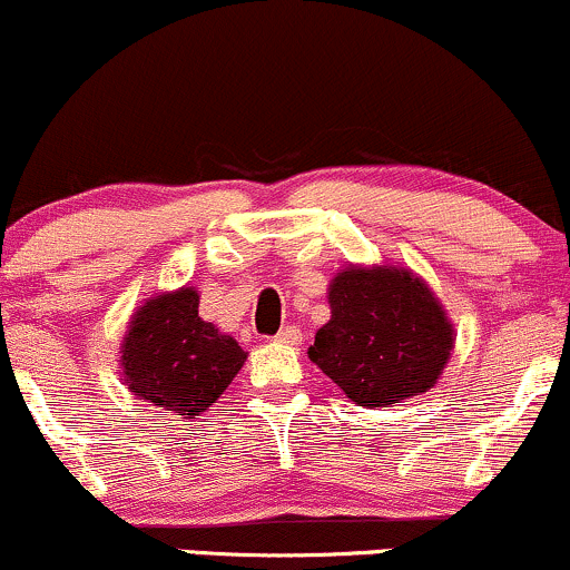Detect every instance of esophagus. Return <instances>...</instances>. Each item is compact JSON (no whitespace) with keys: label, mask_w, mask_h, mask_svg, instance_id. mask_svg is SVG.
Here are the masks:
<instances>
[{"label":"esophagus","mask_w":570,"mask_h":570,"mask_svg":"<svg viewBox=\"0 0 570 570\" xmlns=\"http://www.w3.org/2000/svg\"><path fill=\"white\" fill-rule=\"evenodd\" d=\"M276 343L281 345H299L303 343V332L297 330V326H284V330L276 335Z\"/></svg>","instance_id":"34e87169"}]
</instances>
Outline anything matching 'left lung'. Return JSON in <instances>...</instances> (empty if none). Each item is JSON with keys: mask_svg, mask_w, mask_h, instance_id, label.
Instances as JSON below:
<instances>
[{"mask_svg": "<svg viewBox=\"0 0 570 570\" xmlns=\"http://www.w3.org/2000/svg\"><path fill=\"white\" fill-rule=\"evenodd\" d=\"M330 322L307 358L358 407L426 394L455 348V326L410 267L348 265L330 281Z\"/></svg>", "mask_w": 570, "mask_h": 570, "instance_id": "obj_1", "label": "left lung"}]
</instances>
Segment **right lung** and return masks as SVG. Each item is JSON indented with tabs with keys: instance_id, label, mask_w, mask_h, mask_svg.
<instances>
[{
	"instance_id": "obj_1",
	"label": "right lung",
	"mask_w": 570,
	"mask_h": 570,
	"mask_svg": "<svg viewBox=\"0 0 570 570\" xmlns=\"http://www.w3.org/2000/svg\"><path fill=\"white\" fill-rule=\"evenodd\" d=\"M195 286L158 292L136 307L120 343L128 391L174 415H203L233 383L246 351L233 335L198 316Z\"/></svg>"
}]
</instances>
